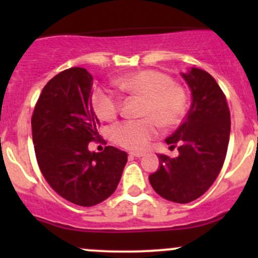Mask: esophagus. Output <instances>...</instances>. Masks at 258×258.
<instances>
[{"label":"esophagus","instance_id":"34e87169","mask_svg":"<svg viewBox=\"0 0 258 258\" xmlns=\"http://www.w3.org/2000/svg\"><path fill=\"white\" fill-rule=\"evenodd\" d=\"M131 157H142L145 155V152H130L128 153Z\"/></svg>","mask_w":258,"mask_h":258}]
</instances>
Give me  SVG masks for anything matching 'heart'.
<instances>
[{"mask_svg": "<svg viewBox=\"0 0 258 258\" xmlns=\"http://www.w3.org/2000/svg\"><path fill=\"white\" fill-rule=\"evenodd\" d=\"M121 92L144 98L140 114L144 118L124 121L110 130L113 144L126 150H145L158 135V123L165 128L177 126L187 110L184 88L165 72L140 70L114 81ZM91 106L101 121H113L121 111V100L110 90L97 88L91 97Z\"/></svg>", "mask_w": 258, "mask_h": 258, "instance_id": "obj_1", "label": "heart"}]
</instances>
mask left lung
I'll return each mask as SVG.
<instances>
[{
  "label": "left lung",
  "instance_id": "8db88e82",
  "mask_svg": "<svg viewBox=\"0 0 258 258\" xmlns=\"http://www.w3.org/2000/svg\"><path fill=\"white\" fill-rule=\"evenodd\" d=\"M192 92L188 113L166 139L177 146L178 157L158 155L160 168L150 183L163 199L188 204L201 197L217 178L227 153L231 131L230 108L216 80L204 70L192 67L182 74Z\"/></svg>",
  "mask_w": 258,
  "mask_h": 258
}]
</instances>
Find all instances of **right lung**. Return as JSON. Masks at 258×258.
Wrapping results in <instances>:
<instances>
[{
    "label": "right lung",
    "mask_w": 258,
    "mask_h": 258,
    "mask_svg": "<svg viewBox=\"0 0 258 258\" xmlns=\"http://www.w3.org/2000/svg\"><path fill=\"white\" fill-rule=\"evenodd\" d=\"M92 76L82 67L64 70L43 87L33 110L32 140L38 167L54 192L91 207L113 194L127 153L107 146L91 152L98 119L91 106Z\"/></svg>",
    "instance_id": "obj_1"
}]
</instances>
